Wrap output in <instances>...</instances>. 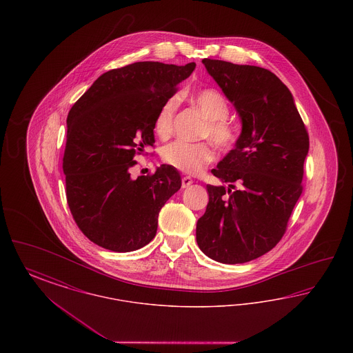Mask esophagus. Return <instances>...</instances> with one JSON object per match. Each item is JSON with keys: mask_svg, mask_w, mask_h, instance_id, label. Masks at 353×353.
Returning <instances> with one entry per match:
<instances>
[{"mask_svg": "<svg viewBox=\"0 0 353 353\" xmlns=\"http://www.w3.org/2000/svg\"><path fill=\"white\" fill-rule=\"evenodd\" d=\"M192 184H193V180L189 176H184L183 177V180H181V186L183 188H188V186H190Z\"/></svg>", "mask_w": 353, "mask_h": 353, "instance_id": "obj_1", "label": "esophagus"}]
</instances>
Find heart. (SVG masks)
<instances>
[{
	"label": "heart",
	"mask_w": 353,
	"mask_h": 353,
	"mask_svg": "<svg viewBox=\"0 0 353 353\" xmlns=\"http://www.w3.org/2000/svg\"><path fill=\"white\" fill-rule=\"evenodd\" d=\"M189 101L208 119L202 128V139H212L221 151L233 150L239 132L234 123L228 119L230 107L225 97L214 88H202L190 94ZM177 107L176 97H170L160 105L153 123V130L159 137L168 139L172 134ZM161 159L165 164L184 173L199 174L216 160V150L209 141H174L163 150Z\"/></svg>",
	"instance_id": "heart-1"
}]
</instances>
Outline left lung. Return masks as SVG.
<instances>
[{
    "instance_id": "1",
    "label": "left lung",
    "mask_w": 353,
    "mask_h": 353,
    "mask_svg": "<svg viewBox=\"0 0 353 353\" xmlns=\"http://www.w3.org/2000/svg\"><path fill=\"white\" fill-rule=\"evenodd\" d=\"M202 63L234 104L242 134L212 170L230 188L206 185L209 202L196 238L209 258L245 263L270 252L285 235L302 194L310 137L290 90L274 72L209 58Z\"/></svg>"
}]
</instances>
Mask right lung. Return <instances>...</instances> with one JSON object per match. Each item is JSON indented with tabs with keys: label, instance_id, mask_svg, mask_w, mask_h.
I'll list each match as a JSON object with an SVG mask.
<instances>
[{
	"label": "right lung",
	"instance_id": "obj_1",
	"mask_svg": "<svg viewBox=\"0 0 353 353\" xmlns=\"http://www.w3.org/2000/svg\"><path fill=\"white\" fill-rule=\"evenodd\" d=\"M196 63L136 62L104 72L75 101L68 117L63 154L66 197L72 219L91 242L134 252L157 232L161 208L181 188L167 164L131 179L136 154L153 147V123Z\"/></svg>",
	"mask_w": 353,
	"mask_h": 353
}]
</instances>
